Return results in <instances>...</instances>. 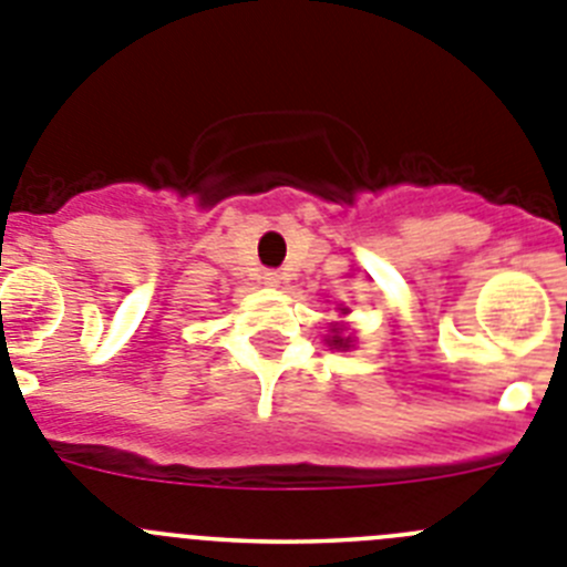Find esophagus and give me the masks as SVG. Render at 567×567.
<instances>
[{
	"mask_svg": "<svg viewBox=\"0 0 567 567\" xmlns=\"http://www.w3.org/2000/svg\"><path fill=\"white\" fill-rule=\"evenodd\" d=\"M265 282H268V285H279V274H265Z\"/></svg>",
	"mask_w": 567,
	"mask_h": 567,
	"instance_id": "esophagus-1",
	"label": "esophagus"
}]
</instances>
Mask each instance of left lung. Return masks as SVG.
Instances as JSON below:
<instances>
[{
	"label": "left lung",
	"mask_w": 567,
	"mask_h": 567,
	"mask_svg": "<svg viewBox=\"0 0 567 567\" xmlns=\"http://www.w3.org/2000/svg\"><path fill=\"white\" fill-rule=\"evenodd\" d=\"M330 347H350V339H344L341 330H333V336H330Z\"/></svg>",
	"instance_id": "left-lung-1"
}]
</instances>
